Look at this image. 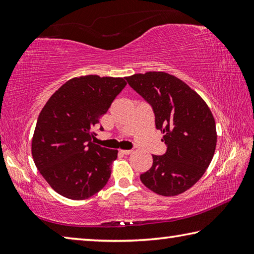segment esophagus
Wrapping results in <instances>:
<instances>
[{
    "label": "esophagus",
    "mask_w": 254,
    "mask_h": 254,
    "mask_svg": "<svg viewBox=\"0 0 254 254\" xmlns=\"http://www.w3.org/2000/svg\"><path fill=\"white\" fill-rule=\"evenodd\" d=\"M120 152H121L122 154H126V156H127V154L132 153V150H120Z\"/></svg>",
    "instance_id": "1"
}]
</instances>
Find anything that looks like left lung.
Masks as SVG:
<instances>
[{"mask_svg":"<svg viewBox=\"0 0 254 254\" xmlns=\"http://www.w3.org/2000/svg\"><path fill=\"white\" fill-rule=\"evenodd\" d=\"M127 84L152 107L156 128L167 151L153 154L152 167L140 176L145 187L162 196H176L198 182L216 148V127L209 107L177 77L149 71L126 77Z\"/></svg>","mask_w":254,"mask_h":254,"instance_id":"obj_1","label":"left lung"}]
</instances>
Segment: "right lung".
I'll return each mask as SVG.
<instances>
[{
	"mask_svg": "<svg viewBox=\"0 0 254 254\" xmlns=\"http://www.w3.org/2000/svg\"><path fill=\"white\" fill-rule=\"evenodd\" d=\"M126 85L120 77H76L56 91L41 110L32 157L42 177L59 195L86 199L109 182L118 150L94 143L93 130Z\"/></svg>",
	"mask_w": 254,
	"mask_h": 254,
	"instance_id": "obj_1",
	"label": "right lung"
}]
</instances>
